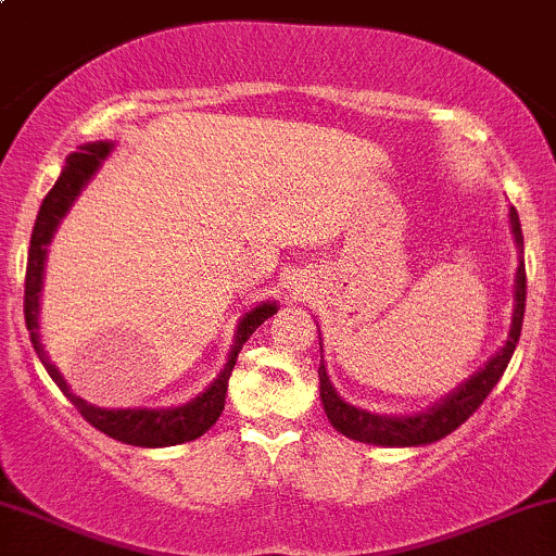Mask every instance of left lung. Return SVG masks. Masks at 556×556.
I'll use <instances>...</instances> for the list:
<instances>
[{
  "label": "left lung",
  "instance_id": "left-lung-1",
  "mask_svg": "<svg viewBox=\"0 0 556 556\" xmlns=\"http://www.w3.org/2000/svg\"><path fill=\"white\" fill-rule=\"evenodd\" d=\"M509 227L515 237L517 248V271H515V306H511V325L506 334L504 345L493 353L472 377H467L459 388L451 393L441 395L432 406L417 414H375L362 406L348 404L343 395L334 390L329 382L325 362L319 364V399L325 406L329 425L345 438L358 443H369V446H386V448H408V446H427L441 438L451 435L459 425H465L475 414V408L485 401V395L496 388L502 380L506 364H509L511 353H515L517 340L522 332V316H526V264H522V229L520 216L515 208H509ZM321 334V332H319ZM321 348V338H319Z\"/></svg>",
  "mask_w": 556,
  "mask_h": 556
}]
</instances>
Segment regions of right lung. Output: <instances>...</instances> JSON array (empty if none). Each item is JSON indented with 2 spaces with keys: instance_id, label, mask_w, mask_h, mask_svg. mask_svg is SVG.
Here are the masks:
<instances>
[{
  "instance_id": "add662e5",
  "label": "right lung",
  "mask_w": 556,
  "mask_h": 556,
  "mask_svg": "<svg viewBox=\"0 0 556 556\" xmlns=\"http://www.w3.org/2000/svg\"><path fill=\"white\" fill-rule=\"evenodd\" d=\"M113 142H89L81 144L76 152H71L68 161H65L63 174L54 181L50 194L41 203L39 216H36L34 235H30V248H28V266H26V298H23V314H26V327L30 332V343H34L36 356L41 358L45 369L50 371L54 386L68 395L73 406L81 412V417L87 419L91 427H97L100 432L113 438V441L129 443V446H142V448H163V446H179V443L194 441V438L203 435L205 430H211L216 425V419L222 417L224 401H227V386L231 369L237 364V353L242 351V345L248 343L250 334L255 332L268 316L277 314V301H264L258 306H253L248 314H242V319L237 321L235 332V345H231L227 364L218 371L216 380L211 382L203 393H198L194 399H189L181 406H166V408H102L94 404H87L81 395H76L71 390L65 377L60 375V369L54 367L47 356L45 345L39 338V303H41V285H45V261H47V245L52 242L54 231H58L60 222L65 218V213L71 211V205L76 203V198L81 194V189L94 179V174L100 170L102 161L113 152Z\"/></svg>"
}]
</instances>
